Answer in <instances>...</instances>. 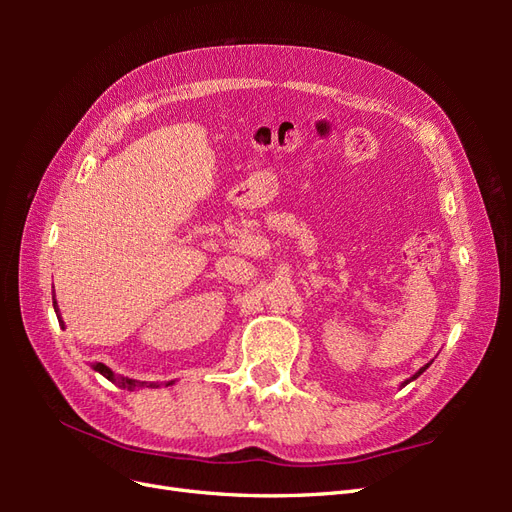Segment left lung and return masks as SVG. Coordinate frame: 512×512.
I'll list each match as a JSON object with an SVG mask.
<instances>
[{
	"label": "left lung",
	"instance_id": "8db88e82",
	"mask_svg": "<svg viewBox=\"0 0 512 512\" xmlns=\"http://www.w3.org/2000/svg\"><path fill=\"white\" fill-rule=\"evenodd\" d=\"M427 367H429V363H427V365H425V367H423V369H418V374H414V376H412V378H410V380H414V378H418V376H421V374H423V371H425V369H427ZM410 380H408V382H410ZM408 382H404V384H408Z\"/></svg>",
	"mask_w": 512,
	"mask_h": 512
}]
</instances>
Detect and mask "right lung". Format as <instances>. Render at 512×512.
<instances>
[{"instance_id":"1","label":"right lung","mask_w":512,"mask_h":512,"mask_svg":"<svg viewBox=\"0 0 512 512\" xmlns=\"http://www.w3.org/2000/svg\"><path fill=\"white\" fill-rule=\"evenodd\" d=\"M53 307H55V314H57V318H59V324L61 327H64V322H61V316H59V309H57V301L53 299ZM94 367L96 371H100V374L104 376V378H108L111 382H115L117 386H121V389H128V391H134L136 386H143L145 382H136V380H132V378H121V376H117L113 369H108L104 363H94L91 365ZM168 384H173V382H168Z\"/></svg>"}]
</instances>
